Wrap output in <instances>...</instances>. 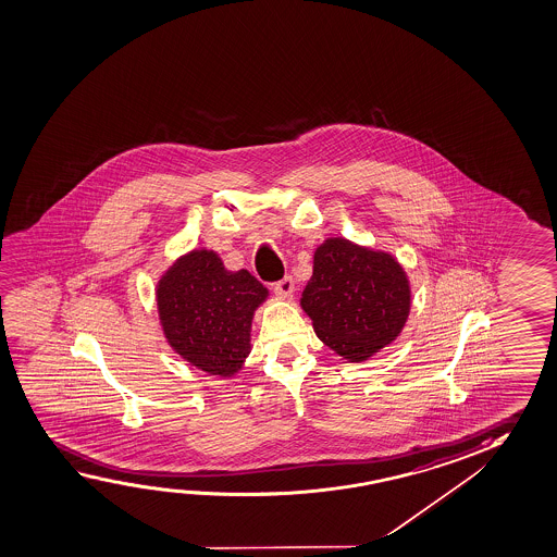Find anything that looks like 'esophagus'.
<instances>
[{
  "label": "esophagus",
  "instance_id": "34e87169",
  "mask_svg": "<svg viewBox=\"0 0 557 557\" xmlns=\"http://www.w3.org/2000/svg\"><path fill=\"white\" fill-rule=\"evenodd\" d=\"M274 292L281 296V298H292L294 294V281L292 276H284L283 281L274 284Z\"/></svg>",
  "mask_w": 557,
  "mask_h": 557
}]
</instances>
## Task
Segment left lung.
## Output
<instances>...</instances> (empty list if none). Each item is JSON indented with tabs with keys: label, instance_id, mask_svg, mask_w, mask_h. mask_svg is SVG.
Returning a JSON list of instances; mask_svg holds the SVG:
<instances>
[{
	"label": "left lung",
	"instance_id": "1",
	"mask_svg": "<svg viewBox=\"0 0 557 557\" xmlns=\"http://www.w3.org/2000/svg\"><path fill=\"white\" fill-rule=\"evenodd\" d=\"M300 306L323 345L346 362H366L403 333L412 290L397 257L335 236L313 251Z\"/></svg>",
	"mask_w": 557,
	"mask_h": 557
}]
</instances>
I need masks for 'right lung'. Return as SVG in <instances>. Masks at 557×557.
<instances>
[{"instance_id":"1","label":"right lung","mask_w":557,"mask_h":557,"mask_svg":"<svg viewBox=\"0 0 557 557\" xmlns=\"http://www.w3.org/2000/svg\"><path fill=\"white\" fill-rule=\"evenodd\" d=\"M170 348L197 370L230 380L251 352V325L269 290L253 274L228 271L216 251L195 248L160 274L154 288Z\"/></svg>"}]
</instances>
